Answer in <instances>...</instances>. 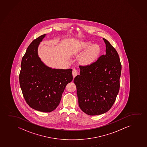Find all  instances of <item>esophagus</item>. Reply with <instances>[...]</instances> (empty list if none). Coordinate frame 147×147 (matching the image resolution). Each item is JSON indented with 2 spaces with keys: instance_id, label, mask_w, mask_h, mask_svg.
Returning a JSON list of instances; mask_svg holds the SVG:
<instances>
[{
  "instance_id": "1",
  "label": "esophagus",
  "mask_w": 147,
  "mask_h": 147,
  "mask_svg": "<svg viewBox=\"0 0 147 147\" xmlns=\"http://www.w3.org/2000/svg\"><path fill=\"white\" fill-rule=\"evenodd\" d=\"M72 74H73V77L74 78L75 76H77V74H78V71H77L76 69H73V72H72Z\"/></svg>"
}]
</instances>
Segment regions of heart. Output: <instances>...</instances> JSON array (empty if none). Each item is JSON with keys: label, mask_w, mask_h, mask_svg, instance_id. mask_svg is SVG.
Listing matches in <instances>:
<instances>
[{"label": "heart", "mask_w": 147, "mask_h": 147, "mask_svg": "<svg viewBox=\"0 0 147 147\" xmlns=\"http://www.w3.org/2000/svg\"><path fill=\"white\" fill-rule=\"evenodd\" d=\"M90 41L83 42L80 44L78 52L83 51L88 49L86 51L80 55L79 59L80 63L84 65H90L94 63L98 58L101 53V47L98 44L94 43L92 45Z\"/></svg>", "instance_id": "heart-1"}]
</instances>
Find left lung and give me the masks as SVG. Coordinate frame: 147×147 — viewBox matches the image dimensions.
Masks as SVG:
<instances>
[{"label":"left lung","instance_id":"left-lung-1","mask_svg":"<svg viewBox=\"0 0 147 147\" xmlns=\"http://www.w3.org/2000/svg\"><path fill=\"white\" fill-rule=\"evenodd\" d=\"M105 55L90 65L80 66V74L74 80L78 105L84 113L99 115L108 112L119 89L121 65L117 51L107 39Z\"/></svg>","mask_w":147,"mask_h":147}]
</instances>
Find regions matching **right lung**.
Listing matches in <instances>:
<instances>
[{
	"label": "right lung",
	"mask_w": 147,
	"mask_h": 147,
	"mask_svg": "<svg viewBox=\"0 0 147 147\" xmlns=\"http://www.w3.org/2000/svg\"><path fill=\"white\" fill-rule=\"evenodd\" d=\"M46 35L40 36L28 46L22 59L19 79L24 98L30 107L49 113L59 106L73 76L72 69H52L41 61L38 47Z\"/></svg>",
	"instance_id": "1"
}]
</instances>
